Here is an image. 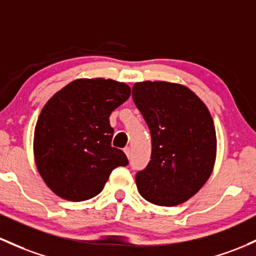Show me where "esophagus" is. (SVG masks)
<instances>
[{"mask_svg": "<svg viewBox=\"0 0 256 256\" xmlns=\"http://www.w3.org/2000/svg\"><path fill=\"white\" fill-rule=\"evenodd\" d=\"M124 152H125V154L128 156V158H130V156H131V148L130 147H125V148H124Z\"/></svg>", "mask_w": 256, "mask_h": 256, "instance_id": "obj_1", "label": "esophagus"}]
</instances>
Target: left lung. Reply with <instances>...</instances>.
Segmentation results:
<instances>
[{
    "mask_svg": "<svg viewBox=\"0 0 256 256\" xmlns=\"http://www.w3.org/2000/svg\"><path fill=\"white\" fill-rule=\"evenodd\" d=\"M132 98L152 137L150 162L136 174L140 194L160 206L184 203L212 172L216 132L212 115L194 92L180 84L136 82Z\"/></svg>",
    "mask_w": 256,
    "mask_h": 256,
    "instance_id": "left-lung-1",
    "label": "left lung"
}]
</instances>
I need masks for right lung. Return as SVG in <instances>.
Here are the masks:
<instances>
[{"instance_id":"add662e5","label":"right lung","mask_w":256,"mask_h":256,"mask_svg":"<svg viewBox=\"0 0 256 256\" xmlns=\"http://www.w3.org/2000/svg\"><path fill=\"white\" fill-rule=\"evenodd\" d=\"M131 94L112 78H78L42 108L35 126L34 156L44 184L60 198L82 202L102 192L115 168L128 160L112 147V112Z\"/></svg>"}]
</instances>
